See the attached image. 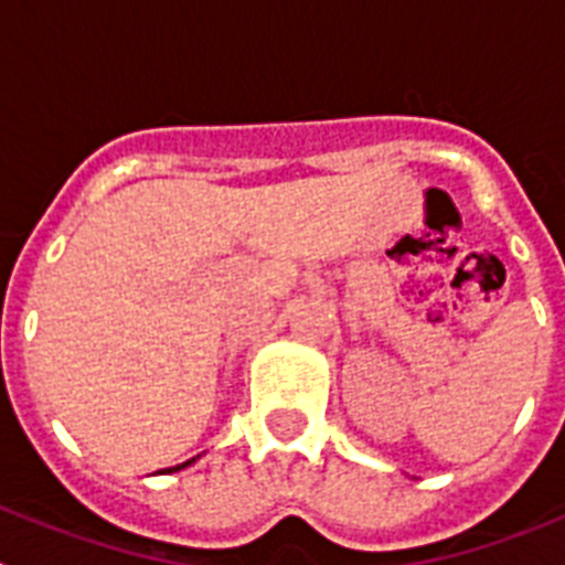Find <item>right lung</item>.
<instances>
[{"label": "right lung", "instance_id": "right-lung-1", "mask_svg": "<svg viewBox=\"0 0 565 565\" xmlns=\"http://www.w3.org/2000/svg\"><path fill=\"white\" fill-rule=\"evenodd\" d=\"M198 461V458H189V461H183V463H178V467H169V469H161V472H178V469H186L189 463H194Z\"/></svg>", "mask_w": 565, "mask_h": 565}]
</instances>
